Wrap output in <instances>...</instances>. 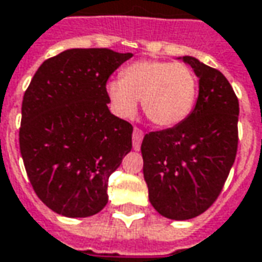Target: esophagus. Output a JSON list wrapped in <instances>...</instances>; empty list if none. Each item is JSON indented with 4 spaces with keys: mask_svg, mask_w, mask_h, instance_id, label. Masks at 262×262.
I'll list each match as a JSON object with an SVG mask.
<instances>
[{
    "mask_svg": "<svg viewBox=\"0 0 262 262\" xmlns=\"http://www.w3.org/2000/svg\"><path fill=\"white\" fill-rule=\"evenodd\" d=\"M143 130L139 129V127H135L133 129V149L139 150L140 149V143L143 140Z\"/></svg>",
    "mask_w": 262,
    "mask_h": 262,
    "instance_id": "obj_1",
    "label": "esophagus"
}]
</instances>
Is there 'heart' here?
<instances>
[{"mask_svg":"<svg viewBox=\"0 0 262 262\" xmlns=\"http://www.w3.org/2000/svg\"><path fill=\"white\" fill-rule=\"evenodd\" d=\"M197 88V76L184 63L140 59L127 65L120 79L106 83V95L119 118H132L137 111V100H142L149 122L171 127L193 111Z\"/></svg>","mask_w":262,"mask_h":262,"instance_id":"heart-1","label":"heart"}]
</instances>
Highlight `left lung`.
I'll return each instance as SVG.
<instances>
[{
  "label": "left lung",
  "instance_id": "obj_1",
  "mask_svg": "<svg viewBox=\"0 0 262 262\" xmlns=\"http://www.w3.org/2000/svg\"><path fill=\"white\" fill-rule=\"evenodd\" d=\"M199 78V98L182 123L142 142L151 206L171 220L194 219L224 187L238 147V99L220 71L183 56Z\"/></svg>",
  "mask_w": 262,
  "mask_h": 262
}]
</instances>
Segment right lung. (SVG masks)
I'll return each instance as SVG.
<instances>
[{"label": "right lung", "instance_id": "add662e5", "mask_svg": "<svg viewBox=\"0 0 262 262\" xmlns=\"http://www.w3.org/2000/svg\"><path fill=\"white\" fill-rule=\"evenodd\" d=\"M132 54L76 48L38 68L24 93L19 150L32 188L65 217L107 203L109 176L132 149L133 126L111 113L109 76Z\"/></svg>", "mask_w": 262, "mask_h": 262}]
</instances>
